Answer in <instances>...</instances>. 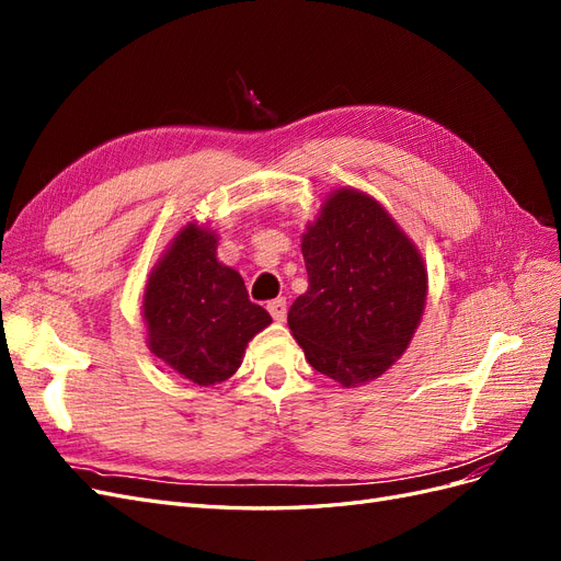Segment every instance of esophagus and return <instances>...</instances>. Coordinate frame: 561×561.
Here are the masks:
<instances>
[{
    "label": "esophagus",
    "instance_id": "obj_1",
    "mask_svg": "<svg viewBox=\"0 0 561 561\" xmlns=\"http://www.w3.org/2000/svg\"><path fill=\"white\" fill-rule=\"evenodd\" d=\"M266 309H268L271 318H274L276 322H283L285 316H287V304H285L283 297H278V299H274V301H268Z\"/></svg>",
    "mask_w": 561,
    "mask_h": 561
}]
</instances>
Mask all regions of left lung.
<instances>
[{
  "label": "left lung",
  "instance_id": "left-lung-1",
  "mask_svg": "<svg viewBox=\"0 0 561 561\" xmlns=\"http://www.w3.org/2000/svg\"><path fill=\"white\" fill-rule=\"evenodd\" d=\"M309 290L287 325L313 369L351 388L381 377L410 346L428 271L381 203L336 190L301 236Z\"/></svg>",
  "mask_w": 561,
  "mask_h": 561
}]
</instances>
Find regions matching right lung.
I'll return each instance as SVG.
<instances>
[{
  "mask_svg": "<svg viewBox=\"0 0 561 561\" xmlns=\"http://www.w3.org/2000/svg\"><path fill=\"white\" fill-rule=\"evenodd\" d=\"M142 318L149 351L198 386L227 381L250 339L271 322L239 271L217 262V233L194 222L151 268Z\"/></svg>",
  "mask_w": 561,
  "mask_h": 561,
  "instance_id": "right-lung-1",
  "label": "right lung"
}]
</instances>
